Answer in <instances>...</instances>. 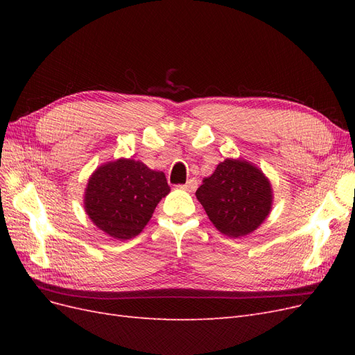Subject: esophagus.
<instances>
[{
	"label": "esophagus",
	"mask_w": 355,
	"mask_h": 355,
	"mask_svg": "<svg viewBox=\"0 0 355 355\" xmlns=\"http://www.w3.org/2000/svg\"><path fill=\"white\" fill-rule=\"evenodd\" d=\"M197 187H198V182H197V179H189L185 185H180V188L182 189H185V191H189V192H192V191H196L197 189Z\"/></svg>",
	"instance_id": "1"
}]
</instances>
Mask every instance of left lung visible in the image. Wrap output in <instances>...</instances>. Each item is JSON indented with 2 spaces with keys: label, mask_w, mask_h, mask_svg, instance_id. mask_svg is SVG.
Returning <instances> with one entry per match:
<instances>
[{
  "label": "left lung",
  "mask_w": 355,
  "mask_h": 355,
  "mask_svg": "<svg viewBox=\"0 0 355 355\" xmlns=\"http://www.w3.org/2000/svg\"><path fill=\"white\" fill-rule=\"evenodd\" d=\"M196 196L222 234L240 239L253 232L271 210V184L262 171L243 159L227 158Z\"/></svg>",
  "instance_id": "obj_1"
}]
</instances>
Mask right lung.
Masks as SVG:
<instances>
[{
    "mask_svg": "<svg viewBox=\"0 0 355 355\" xmlns=\"http://www.w3.org/2000/svg\"><path fill=\"white\" fill-rule=\"evenodd\" d=\"M168 192L163 171L121 158L92 175L84 207L96 227L116 240H128L145 228L157 204Z\"/></svg>",
    "mask_w": 355,
    "mask_h": 355,
    "instance_id": "obj_1",
    "label": "right lung"
}]
</instances>
